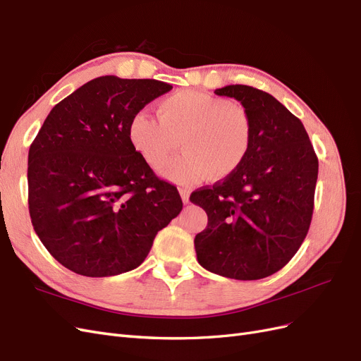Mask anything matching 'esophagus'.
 <instances>
[{
  "label": "esophagus",
  "mask_w": 361,
  "mask_h": 361,
  "mask_svg": "<svg viewBox=\"0 0 361 361\" xmlns=\"http://www.w3.org/2000/svg\"><path fill=\"white\" fill-rule=\"evenodd\" d=\"M179 194H180V197H182V202H183V203H188V202H190V190L180 188V190H179Z\"/></svg>",
  "instance_id": "34e87169"
}]
</instances>
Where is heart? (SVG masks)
<instances>
[{"mask_svg": "<svg viewBox=\"0 0 361 361\" xmlns=\"http://www.w3.org/2000/svg\"><path fill=\"white\" fill-rule=\"evenodd\" d=\"M128 137L149 166L161 169L179 149L185 154L162 170L169 180L190 187L209 176L220 180L239 169L251 146L245 108L224 97L180 90L158 102V116L141 110L130 118Z\"/></svg>", "mask_w": 361, "mask_h": 361, "instance_id": "heart-1", "label": "heart"}]
</instances>
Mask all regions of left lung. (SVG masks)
<instances>
[{
    "label": "left lung",
    "instance_id": "1",
    "mask_svg": "<svg viewBox=\"0 0 361 361\" xmlns=\"http://www.w3.org/2000/svg\"><path fill=\"white\" fill-rule=\"evenodd\" d=\"M251 120L245 161L190 200L207 214L195 235L199 264L227 279L259 280L285 267L309 232L318 158L298 117L274 96L250 85H226Z\"/></svg>",
    "mask_w": 361,
    "mask_h": 361
}]
</instances>
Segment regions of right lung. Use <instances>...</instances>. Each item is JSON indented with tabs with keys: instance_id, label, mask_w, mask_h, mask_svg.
I'll list each match as a JSON object with an SVG mask.
<instances>
[{
	"instance_id": "obj_1",
	"label": "right lung",
	"mask_w": 361,
	"mask_h": 361,
	"mask_svg": "<svg viewBox=\"0 0 361 361\" xmlns=\"http://www.w3.org/2000/svg\"><path fill=\"white\" fill-rule=\"evenodd\" d=\"M173 87L94 78L52 108L28 152V209L52 257L85 277L143 264L161 228L182 211L128 137L130 118Z\"/></svg>"
}]
</instances>
